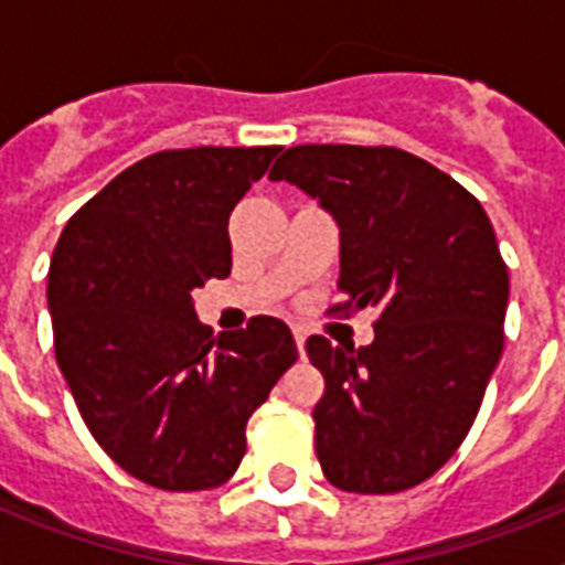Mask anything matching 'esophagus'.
Wrapping results in <instances>:
<instances>
[{
	"mask_svg": "<svg viewBox=\"0 0 565 565\" xmlns=\"http://www.w3.org/2000/svg\"><path fill=\"white\" fill-rule=\"evenodd\" d=\"M292 337H296L299 354H301V358H305V340H308V334H305V328H292Z\"/></svg>",
	"mask_w": 565,
	"mask_h": 565,
	"instance_id": "34e87169",
	"label": "esophagus"
}]
</instances>
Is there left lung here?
I'll return each mask as SVG.
<instances>
[{"instance_id":"1","label":"left lung","mask_w":565,"mask_h":565,"mask_svg":"<svg viewBox=\"0 0 565 565\" xmlns=\"http://www.w3.org/2000/svg\"><path fill=\"white\" fill-rule=\"evenodd\" d=\"M269 179L334 213L345 299L331 313L377 310L363 349L308 340L326 377L319 466L337 490H411L460 448L504 349L510 278L490 216L395 146H292Z\"/></svg>"}]
</instances>
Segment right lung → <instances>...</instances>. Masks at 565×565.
<instances>
[{
  "mask_svg": "<svg viewBox=\"0 0 565 565\" xmlns=\"http://www.w3.org/2000/svg\"><path fill=\"white\" fill-rule=\"evenodd\" d=\"M281 146L154 152L61 231L46 299L55 361L102 451L167 492L213 490L246 455V422L299 361L290 328L252 317L213 334L193 290L231 273L228 216Z\"/></svg>",
  "mask_w": 565,
  "mask_h": 565,
  "instance_id": "add662e5",
  "label": "right lung"
}]
</instances>
